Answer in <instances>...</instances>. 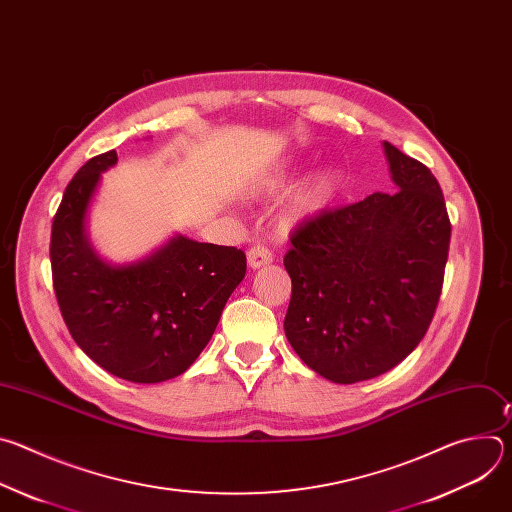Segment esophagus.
Wrapping results in <instances>:
<instances>
[{
  "mask_svg": "<svg viewBox=\"0 0 512 512\" xmlns=\"http://www.w3.org/2000/svg\"><path fill=\"white\" fill-rule=\"evenodd\" d=\"M271 261H273V255H271V251H269L267 247L257 245V247H251V249L247 251V263H249L251 269L265 267V265H269Z\"/></svg>",
  "mask_w": 512,
  "mask_h": 512,
  "instance_id": "34e87169",
  "label": "esophagus"
}]
</instances>
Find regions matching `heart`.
Instances as JSON below:
<instances>
[{
  "label": "heart",
  "mask_w": 512,
  "mask_h": 512,
  "mask_svg": "<svg viewBox=\"0 0 512 512\" xmlns=\"http://www.w3.org/2000/svg\"><path fill=\"white\" fill-rule=\"evenodd\" d=\"M300 172V164H283L263 176L255 186V194H273L283 190ZM342 172L336 168H320L310 174L291 192L287 200V218L291 223H304L326 212L342 192Z\"/></svg>",
  "instance_id": "obj_1"
}]
</instances>
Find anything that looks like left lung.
Listing matches in <instances>:
<instances>
[{
  "instance_id": "obj_1",
  "label": "left lung",
  "mask_w": 512,
  "mask_h": 512,
  "mask_svg": "<svg viewBox=\"0 0 512 512\" xmlns=\"http://www.w3.org/2000/svg\"><path fill=\"white\" fill-rule=\"evenodd\" d=\"M395 194L310 218L283 265V330L296 354L340 385L391 371L421 342L442 294L452 225L435 176L383 141Z\"/></svg>"
}]
</instances>
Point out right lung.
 I'll return each instance as SVG.
<instances>
[{"instance_id": "1", "label": "right lung", "mask_w": 512, "mask_h": 512, "mask_svg": "<svg viewBox=\"0 0 512 512\" xmlns=\"http://www.w3.org/2000/svg\"><path fill=\"white\" fill-rule=\"evenodd\" d=\"M115 164V150L101 154L66 186L52 223L54 291L68 332L101 369L131 383H162L204 350L247 257L176 233L135 261L105 259L91 241L89 214Z\"/></svg>"}]
</instances>
